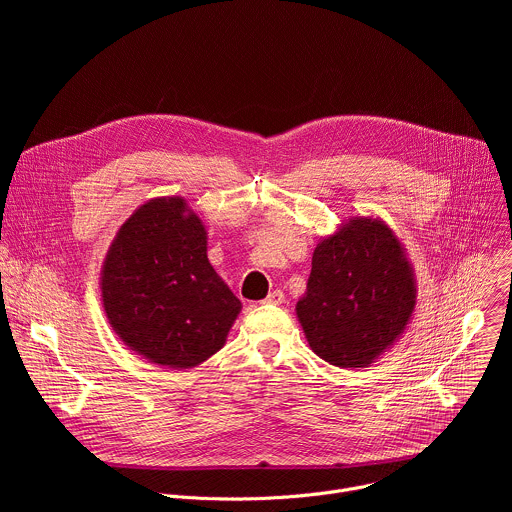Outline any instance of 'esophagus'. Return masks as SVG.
I'll list each match as a JSON object with an SVG mask.
<instances>
[{
    "mask_svg": "<svg viewBox=\"0 0 512 512\" xmlns=\"http://www.w3.org/2000/svg\"><path fill=\"white\" fill-rule=\"evenodd\" d=\"M283 302H285V296H283V291H279V289L271 291V294L265 298V304H271V306H281Z\"/></svg>",
    "mask_w": 512,
    "mask_h": 512,
    "instance_id": "1",
    "label": "esophagus"
}]
</instances>
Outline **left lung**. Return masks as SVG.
<instances>
[{
    "label": "left lung",
    "instance_id": "8db88e82",
    "mask_svg": "<svg viewBox=\"0 0 512 512\" xmlns=\"http://www.w3.org/2000/svg\"><path fill=\"white\" fill-rule=\"evenodd\" d=\"M415 304L413 265L395 231L379 216H350L316 245L296 314L322 360L362 369L403 336Z\"/></svg>",
    "mask_w": 512,
    "mask_h": 512
}]
</instances>
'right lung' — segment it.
<instances>
[{"label": "right lung", "mask_w": 512, "mask_h": 512, "mask_svg": "<svg viewBox=\"0 0 512 512\" xmlns=\"http://www.w3.org/2000/svg\"><path fill=\"white\" fill-rule=\"evenodd\" d=\"M206 227L182 196L143 202L101 267L113 332L158 367L194 369L221 350L241 302L206 255Z\"/></svg>", "instance_id": "1"}]
</instances>
